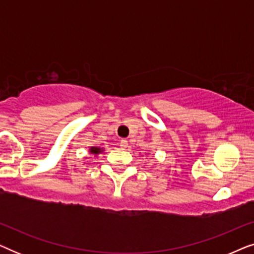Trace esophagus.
<instances>
[{"instance_id":"obj_1","label":"esophagus","mask_w":254,"mask_h":254,"mask_svg":"<svg viewBox=\"0 0 254 254\" xmlns=\"http://www.w3.org/2000/svg\"><path fill=\"white\" fill-rule=\"evenodd\" d=\"M120 147L123 149H126L128 147V141L127 140H121L120 141Z\"/></svg>"}]
</instances>
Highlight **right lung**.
Masks as SVG:
<instances>
[{"label": "right lung", "instance_id": "1", "mask_svg": "<svg viewBox=\"0 0 254 254\" xmlns=\"http://www.w3.org/2000/svg\"><path fill=\"white\" fill-rule=\"evenodd\" d=\"M90 150H91L92 154H98V152L100 151V149H99V148H95V147H92L91 149H90Z\"/></svg>", "mask_w": 254, "mask_h": 254}]
</instances>
